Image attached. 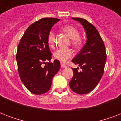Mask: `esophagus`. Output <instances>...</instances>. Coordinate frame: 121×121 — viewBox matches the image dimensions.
<instances>
[{
	"label": "esophagus",
	"instance_id": "esophagus-1",
	"mask_svg": "<svg viewBox=\"0 0 121 121\" xmlns=\"http://www.w3.org/2000/svg\"><path fill=\"white\" fill-rule=\"evenodd\" d=\"M61 67H62V68H66V67H67V66H66L65 64H64V63H61Z\"/></svg>",
	"mask_w": 121,
	"mask_h": 121
}]
</instances>
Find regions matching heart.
<instances>
[{
	"label": "heart",
	"instance_id": "b5f03b06",
	"mask_svg": "<svg viewBox=\"0 0 121 121\" xmlns=\"http://www.w3.org/2000/svg\"><path fill=\"white\" fill-rule=\"evenodd\" d=\"M72 39V44L75 46H80L82 44V39L80 37V32L76 27L72 26H65L61 28ZM47 41L51 48H54L56 43V35L53 31H50L48 35ZM73 56V52L70 48H59L54 53V57L63 63L66 62Z\"/></svg>",
	"mask_w": 121,
	"mask_h": 121
}]
</instances>
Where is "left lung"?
<instances>
[{"label": "left lung", "instance_id": "obj_1", "mask_svg": "<svg viewBox=\"0 0 121 121\" xmlns=\"http://www.w3.org/2000/svg\"><path fill=\"white\" fill-rule=\"evenodd\" d=\"M72 19L82 24L86 34V43L72 60L82 70L72 68L73 75L69 83L72 91L82 95L88 94L97 85L104 72L107 55L103 40L95 26L83 18Z\"/></svg>", "mask_w": 121, "mask_h": 121}]
</instances>
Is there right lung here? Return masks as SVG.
<instances>
[{"label": "right lung", "instance_id": "right-lung-1", "mask_svg": "<svg viewBox=\"0 0 121 121\" xmlns=\"http://www.w3.org/2000/svg\"><path fill=\"white\" fill-rule=\"evenodd\" d=\"M59 21L48 17L35 22L26 29L18 44L16 60L20 78L27 90L36 95L49 91L53 77L60 68L58 60L50 62L51 53L47 41L51 27Z\"/></svg>", "mask_w": 121, "mask_h": 121}]
</instances>
